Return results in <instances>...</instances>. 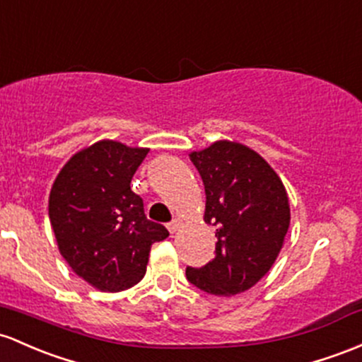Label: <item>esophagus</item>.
Listing matches in <instances>:
<instances>
[{"mask_svg": "<svg viewBox=\"0 0 362 362\" xmlns=\"http://www.w3.org/2000/svg\"><path fill=\"white\" fill-rule=\"evenodd\" d=\"M180 226H182L180 218H173V220L168 223V232L173 235V233L178 232V228H180Z\"/></svg>", "mask_w": 362, "mask_h": 362, "instance_id": "34e87169", "label": "esophagus"}]
</instances>
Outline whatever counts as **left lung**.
Here are the masks:
<instances>
[{
	"label": "left lung",
	"mask_w": 362,
	"mask_h": 362,
	"mask_svg": "<svg viewBox=\"0 0 362 362\" xmlns=\"http://www.w3.org/2000/svg\"><path fill=\"white\" fill-rule=\"evenodd\" d=\"M206 192L204 221L216 228V256L202 268H187L192 285L230 297L254 287L272 269L291 226L287 190L256 151L216 141L192 151Z\"/></svg>",
	"instance_id": "8db88e82"
}]
</instances>
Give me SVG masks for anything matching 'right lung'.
Wrapping results in <instances>:
<instances>
[{
  "mask_svg": "<svg viewBox=\"0 0 362 362\" xmlns=\"http://www.w3.org/2000/svg\"><path fill=\"white\" fill-rule=\"evenodd\" d=\"M148 148L111 139L75 153L49 192V221L71 272L101 292H120L142 280L154 242L168 230L149 221L130 189Z\"/></svg>",
  "mask_w": 362,
  "mask_h": 362,
  "instance_id": "obj_1",
  "label": "right lung"
}]
</instances>
